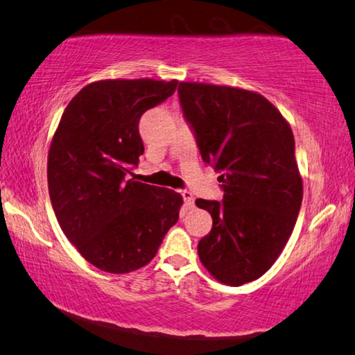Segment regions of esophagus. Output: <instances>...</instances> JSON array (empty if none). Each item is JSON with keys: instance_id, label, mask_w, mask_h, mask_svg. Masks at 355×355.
I'll return each mask as SVG.
<instances>
[{"instance_id": "1", "label": "esophagus", "mask_w": 355, "mask_h": 355, "mask_svg": "<svg viewBox=\"0 0 355 355\" xmlns=\"http://www.w3.org/2000/svg\"><path fill=\"white\" fill-rule=\"evenodd\" d=\"M181 195H182V198H184L185 206H187L189 209L193 207L195 198H193V195H191V191H189V190H181Z\"/></svg>"}]
</instances>
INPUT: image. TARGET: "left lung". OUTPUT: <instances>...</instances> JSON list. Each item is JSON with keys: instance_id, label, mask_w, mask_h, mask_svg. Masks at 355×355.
Wrapping results in <instances>:
<instances>
[{"instance_id": "8db88e82", "label": "left lung", "mask_w": 355, "mask_h": 355, "mask_svg": "<svg viewBox=\"0 0 355 355\" xmlns=\"http://www.w3.org/2000/svg\"><path fill=\"white\" fill-rule=\"evenodd\" d=\"M179 103L201 157L221 176L223 200H196L212 215L198 254L216 281L240 287L276 262L296 225L302 179L295 137L256 92L181 83Z\"/></svg>"}]
</instances>
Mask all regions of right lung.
Segmentation results:
<instances>
[{
	"mask_svg": "<svg viewBox=\"0 0 355 355\" xmlns=\"http://www.w3.org/2000/svg\"><path fill=\"white\" fill-rule=\"evenodd\" d=\"M178 80L110 79L84 87L64 115L48 154V190L60 229L87 262L123 275L153 260L176 225L182 196L135 181L145 151L139 121Z\"/></svg>",
	"mask_w": 355,
	"mask_h": 355,
	"instance_id": "obj_1",
	"label": "right lung"
}]
</instances>
